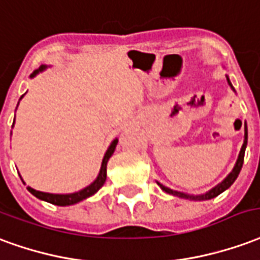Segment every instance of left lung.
Here are the masks:
<instances>
[{
	"instance_id": "8db88e82",
	"label": "left lung",
	"mask_w": 260,
	"mask_h": 260,
	"mask_svg": "<svg viewBox=\"0 0 260 260\" xmlns=\"http://www.w3.org/2000/svg\"><path fill=\"white\" fill-rule=\"evenodd\" d=\"M227 81H229V84L231 86L230 80L227 79ZM233 87V86H231ZM247 143H248V128H247V123H245V134H244V144H242L241 147V151H240V155H238V159H237V164L236 166H234V169H233V172H231L229 176H227L226 179L221 181L220 184H217L215 187V188H212V190L209 191V192H206V194L204 195H197V197H194V195H187V194H183V192H177V191H173L170 190V188H168V187H165V185L162 184H158L160 185V188L165 191V192H168V194H173V195H177V197H180V198H190V200H197V201H204V200H212V198H215V197H217L219 194H221L223 191H226L229 187H230L234 181H236V179L238 177V174H240V170H241L242 168V164H244V155H245V148H247Z\"/></svg>"
}]
</instances>
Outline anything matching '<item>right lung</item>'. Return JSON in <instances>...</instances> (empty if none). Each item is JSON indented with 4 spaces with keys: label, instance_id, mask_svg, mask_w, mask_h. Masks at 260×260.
I'll return each instance as SVG.
<instances>
[{
    "label": "right lung",
    "instance_id": "1",
    "mask_svg": "<svg viewBox=\"0 0 260 260\" xmlns=\"http://www.w3.org/2000/svg\"><path fill=\"white\" fill-rule=\"evenodd\" d=\"M45 66H41L40 69L34 70L33 73L30 75V77H34V76L37 75L39 72L41 70H44ZM116 144L117 140H113V143L111 144V147L108 148L107 153H105V156L102 159V165H101V170H100V174H98V177L95 179L94 183H91L88 187H86L84 190L79 191V192H73V194H48V192H41V191H36L33 188H30L27 187V190L34 195V197H37L39 200L47 201V202H50V204H54V205L58 206H66V205H73V204H77V202H80V201L86 200L91 195H94L96 191L101 188L104 183H105V180H107V164L109 158L112 156V153L116 148Z\"/></svg>",
    "mask_w": 260,
    "mask_h": 260
}]
</instances>
